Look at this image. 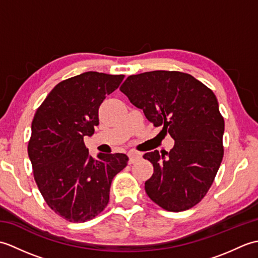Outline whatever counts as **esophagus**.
<instances>
[{
    "label": "esophagus",
    "instance_id": "esophagus-1",
    "mask_svg": "<svg viewBox=\"0 0 258 258\" xmlns=\"http://www.w3.org/2000/svg\"><path fill=\"white\" fill-rule=\"evenodd\" d=\"M127 155H128V162H130V164H133V163H135V162L140 161L141 157H142V155L140 154V153L134 152V151L128 152Z\"/></svg>",
    "mask_w": 258,
    "mask_h": 258
}]
</instances>
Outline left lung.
Listing matches in <instances>:
<instances>
[{"mask_svg":"<svg viewBox=\"0 0 258 258\" xmlns=\"http://www.w3.org/2000/svg\"><path fill=\"white\" fill-rule=\"evenodd\" d=\"M154 126L175 141L168 153L144 154L154 166L145 191L158 206L182 212L203 200L224 155V118L211 89L177 71L131 75L119 87ZM162 130V131H163Z\"/></svg>","mask_w":258,"mask_h":258,"instance_id":"left-lung-1","label":"left lung"}]
</instances>
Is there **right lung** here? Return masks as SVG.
Here are the masks:
<instances>
[{
  "instance_id": "right-lung-1",
  "label": "right lung",
  "mask_w": 258,
  "mask_h": 258,
  "mask_svg": "<svg viewBox=\"0 0 258 258\" xmlns=\"http://www.w3.org/2000/svg\"><path fill=\"white\" fill-rule=\"evenodd\" d=\"M123 79L91 71L59 82L32 120L27 153L34 179L46 204L69 222L103 212L114 176L127 165L122 153L93 158L84 144L98 125L100 105Z\"/></svg>"
}]
</instances>
